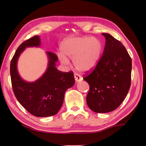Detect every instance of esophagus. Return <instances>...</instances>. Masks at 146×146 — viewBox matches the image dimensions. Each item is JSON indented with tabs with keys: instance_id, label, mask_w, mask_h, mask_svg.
Returning <instances> with one entry per match:
<instances>
[{
	"instance_id": "34e87169",
	"label": "esophagus",
	"mask_w": 146,
	"mask_h": 146,
	"mask_svg": "<svg viewBox=\"0 0 146 146\" xmlns=\"http://www.w3.org/2000/svg\"><path fill=\"white\" fill-rule=\"evenodd\" d=\"M74 78H75V80L76 82H78L81 81L82 78V77L80 76L79 74H78L75 73L74 74Z\"/></svg>"
}]
</instances>
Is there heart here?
Listing matches in <instances>:
<instances>
[{"instance_id": "b5f03b06", "label": "heart", "mask_w": 146, "mask_h": 146, "mask_svg": "<svg viewBox=\"0 0 146 146\" xmlns=\"http://www.w3.org/2000/svg\"><path fill=\"white\" fill-rule=\"evenodd\" d=\"M103 44L99 38L92 36L69 38L60 45V61L67 64L68 58H72L74 66L82 72L92 70L99 63L103 52Z\"/></svg>"}]
</instances>
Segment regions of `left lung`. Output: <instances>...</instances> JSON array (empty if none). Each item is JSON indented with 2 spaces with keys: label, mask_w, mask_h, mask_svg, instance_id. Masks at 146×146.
Masks as SVG:
<instances>
[{
  "label": "left lung",
  "mask_w": 146,
  "mask_h": 146,
  "mask_svg": "<svg viewBox=\"0 0 146 146\" xmlns=\"http://www.w3.org/2000/svg\"><path fill=\"white\" fill-rule=\"evenodd\" d=\"M103 54L94 70L84 77L90 86L86 102L96 113L115 110L131 85V59L121 42L107 33Z\"/></svg>",
  "instance_id": "1"
}]
</instances>
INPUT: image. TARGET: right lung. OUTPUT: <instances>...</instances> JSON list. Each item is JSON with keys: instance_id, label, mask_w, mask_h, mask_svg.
I'll use <instances>...</instances> for the list:
<instances>
[{"instance_id": "add662e5", "label": "right lung", "mask_w": 146, "mask_h": 146, "mask_svg": "<svg viewBox=\"0 0 146 146\" xmlns=\"http://www.w3.org/2000/svg\"><path fill=\"white\" fill-rule=\"evenodd\" d=\"M38 36L27 40L19 46L11 62V82L15 96L19 103L31 114L48 117L56 114L62 107L64 94L75 83L73 72H64L56 68L57 56L47 52L48 64L45 73L33 82L21 78L17 70V62L21 54L27 47H39Z\"/></svg>"}]
</instances>
